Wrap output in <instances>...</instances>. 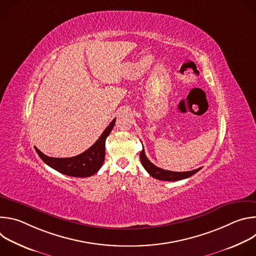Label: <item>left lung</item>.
Instances as JSON below:
<instances>
[{
	"instance_id": "8db88e82",
	"label": "left lung",
	"mask_w": 256,
	"mask_h": 256,
	"mask_svg": "<svg viewBox=\"0 0 256 256\" xmlns=\"http://www.w3.org/2000/svg\"><path fill=\"white\" fill-rule=\"evenodd\" d=\"M140 159L142 162V165L144 168L147 170V172L154 178L158 180H164V181H177L181 179H186L194 174H196L198 171H200L202 168H198L192 171H186V172H174V171H169V170H164L161 169L157 166H155L144 154V150L142 149L140 153Z\"/></svg>"
}]
</instances>
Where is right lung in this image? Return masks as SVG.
Masks as SVG:
<instances>
[{
    "instance_id": "right-lung-1",
    "label": "right lung",
    "mask_w": 256,
    "mask_h": 256,
    "mask_svg": "<svg viewBox=\"0 0 256 256\" xmlns=\"http://www.w3.org/2000/svg\"><path fill=\"white\" fill-rule=\"evenodd\" d=\"M114 124L116 118L105 128V130L93 146H91L88 150L82 154L75 157L52 158L44 155L36 147L35 151L46 164L58 171L60 173L72 177H89L98 172L104 162L105 140L109 134L112 132Z\"/></svg>"
}]
</instances>
